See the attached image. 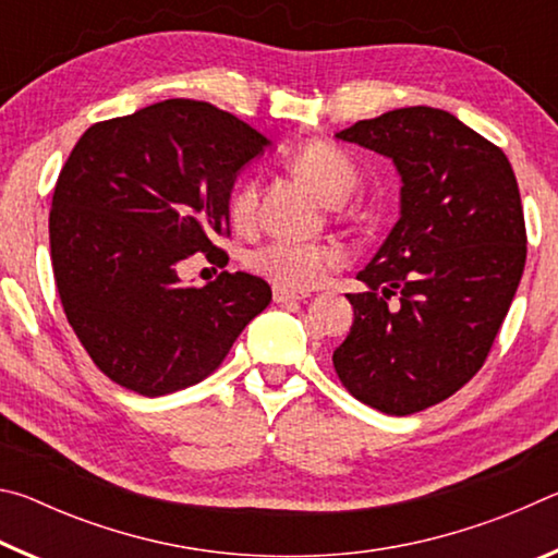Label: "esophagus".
<instances>
[{"instance_id":"1","label":"esophagus","mask_w":558,"mask_h":558,"mask_svg":"<svg viewBox=\"0 0 558 558\" xmlns=\"http://www.w3.org/2000/svg\"><path fill=\"white\" fill-rule=\"evenodd\" d=\"M305 298H310L307 292H295V290H288L280 286L272 288V300L276 302H292V300H305Z\"/></svg>"}]
</instances>
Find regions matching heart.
Returning a JSON list of instances; mask_svg holds the SVG:
<instances>
[{"mask_svg":"<svg viewBox=\"0 0 558 558\" xmlns=\"http://www.w3.org/2000/svg\"><path fill=\"white\" fill-rule=\"evenodd\" d=\"M290 167L298 177L315 189L327 202H342L356 184V167L342 149L327 143H305L290 157ZM256 211V179H241L229 202L233 226H248ZM251 270L268 278L280 288L307 290L325 280L339 263V253L329 245L276 239L248 253Z\"/></svg>","mask_w":558,"mask_h":558,"instance_id":"heart-1","label":"heart"}]
</instances>
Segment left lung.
Here are the masks:
<instances>
[{
	"mask_svg": "<svg viewBox=\"0 0 558 558\" xmlns=\"http://www.w3.org/2000/svg\"><path fill=\"white\" fill-rule=\"evenodd\" d=\"M337 140L389 157L401 216L347 295L354 323L332 362L347 391L389 415L446 401L485 364L526 260L507 155L438 108L359 120Z\"/></svg>",
	"mask_w": 558,
	"mask_h": 558,
	"instance_id": "1",
	"label": "left lung"
}]
</instances>
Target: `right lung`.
<instances>
[{
    "label": "right lung",
    "instance_id": "right-lung-1",
    "mask_svg": "<svg viewBox=\"0 0 558 558\" xmlns=\"http://www.w3.org/2000/svg\"><path fill=\"white\" fill-rule=\"evenodd\" d=\"M270 143L202 100H162L90 125L53 189L49 239L63 313L93 364L125 389L165 396L206 379L270 305V286L221 272L179 280L229 233L235 177Z\"/></svg>",
    "mask_w": 558,
    "mask_h": 558
}]
</instances>
